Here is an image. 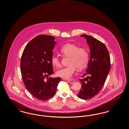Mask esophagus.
<instances>
[{
	"instance_id": "esophagus-1",
	"label": "esophagus",
	"mask_w": 129,
	"mask_h": 129,
	"mask_svg": "<svg viewBox=\"0 0 129 129\" xmlns=\"http://www.w3.org/2000/svg\"><path fill=\"white\" fill-rule=\"evenodd\" d=\"M68 82L71 83H73L75 82V81L73 80V79H69V80H68Z\"/></svg>"
}]
</instances>
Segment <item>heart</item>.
I'll return each mask as SVG.
<instances>
[{
	"label": "heart",
	"mask_w": 129,
	"mask_h": 129,
	"mask_svg": "<svg viewBox=\"0 0 129 129\" xmlns=\"http://www.w3.org/2000/svg\"><path fill=\"white\" fill-rule=\"evenodd\" d=\"M60 52L64 56H69L68 66L58 70L56 74L58 77L64 79H70L75 73L76 68L82 70L87 66L89 61V53L84 48L79 47L74 44L67 43L60 49ZM53 65L58 67L60 66V60L57 55H54L51 57Z\"/></svg>",
	"instance_id": "heart-1"
}]
</instances>
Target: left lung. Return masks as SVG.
I'll return each mask as SVG.
<instances>
[{
    "instance_id": "1",
    "label": "left lung",
    "mask_w": 129,
    "mask_h": 129,
    "mask_svg": "<svg viewBox=\"0 0 129 129\" xmlns=\"http://www.w3.org/2000/svg\"><path fill=\"white\" fill-rule=\"evenodd\" d=\"M90 50V59L85 74L80 79L82 88L77 96L90 99L97 95L104 85L110 70L109 53L104 43L94 38L83 34Z\"/></svg>"
}]
</instances>
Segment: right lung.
<instances>
[{"mask_svg": "<svg viewBox=\"0 0 129 129\" xmlns=\"http://www.w3.org/2000/svg\"><path fill=\"white\" fill-rule=\"evenodd\" d=\"M55 40L47 35L37 36L27 43L21 56L20 69L25 87L35 98L43 101L55 94L61 81L60 77H48L54 73L51 57Z\"/></svg>", "mask_w": 129, "mask_h": 129, "instance_id": "add662e5", "label": "right lung"}]
</instances>
